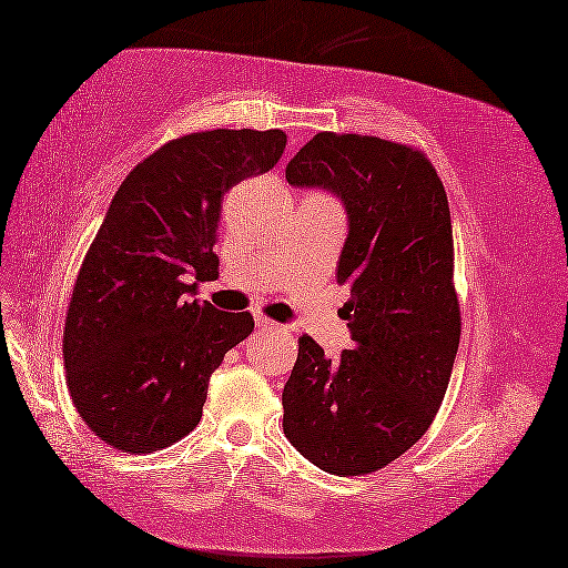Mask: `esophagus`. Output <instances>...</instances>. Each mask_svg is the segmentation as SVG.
I'll return each mask as SVG.
<instances>
[{
    "mask_svg": "<svg viewBox=\"0 0 568 568\" xmlns=\"http://www.w3.org/2000/svg\"><path fill=\"white\" fill-rule=\"evenodd\" d=\"M256 327H258V329H278L276 322L264 317V314H256Z\"/></svg>",
    "mask_w": 568,
    "mask_h": 568,
    "instance_id": "esophagus-1",
    "label": "esophagus"
}]
</instances>
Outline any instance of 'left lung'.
Instances as JSON below:
<instances>
[{"instance_id": "1", "label": "left lung", "mask_w": 568, "mask_h": 568, "mask_svg": "<svg viewBox=\"0 0 568 568\" xmlns=\"http://www.w3.org/2000/svg\"><path fill=\"white\" fill-rule=\"evenodd\" d=\"M286 182L343 200L351 231L337 282L351 286L353 347L329 361L300 337L284 434L329 475H368L422 439L455 368L462 317L447 193L414 146L333 132L294 154Z\"/></svg>"}]
</instances>
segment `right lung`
Listing matches in <instances>:
<instances>
[{"mask_svg": "<svg viewBox=\"0 0 568 568\" xmlns=\"http://www.w3.org/2000/svg\"><path fill=\"white\" fill-rule=\"evenodd\" d=\"M282 129L172 139L126 174L78 272L63 329L65 381L85 426L150 455L203 416L211 373L254 329L251 312L190 300L217 276L223 195L282 160Z\"/></svg>", "mask_w": 568, "mask_h": 568, "instance_id": "1", "label": "right lung"}]
</instances>
